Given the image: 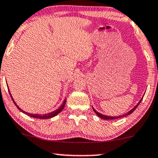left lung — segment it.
<instances>
[{"mask_svg": "<svg viewBox=\"0 0 158 158\" xmlns=\"http://www.w3.org/2000/svg\"><path fill=\"white\" fill-rule=\"evenodd\" d=\"M142 99H143V97L142 98V99H141L140 101H139V103L137 104L136 105L134 106V108H133V109H132L131 110H130V111L128 112H127V113H126V114H123V115H119V116H118V117H117V116H116V117H112V116H106V115H104V114H101V113H99V112H97V110H94V107H93V110H94V111L95 112V113L97 114V115L99 116L100 118H102V119H104V120H114V119H118V118H123V117L128 116V115H129V114H131L132 112H134V110L136 109V108H137V106H138L139 105V104L141 103V102H142Z\"/></svg>", "mask_w": 158, "mask_h": 158, "instance_id": "left-lung-1", "label": "left lung"}]
</instances>
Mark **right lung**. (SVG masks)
<instances>
[{
    "label": "right lung",
    "instance_id": "1",
    "mask_svg": "<svg viewBox=\"0 0 158 158\" xmlns=\"http://www.w3.org/2000/svg\"><path fill=\"white\" fill-rule=\"evenodd\" d=\"M9 94H10V96H11V99L13 100V102L14 103V104H15V105L16 106V107H17L18 109L20 110V111L22 112L24 114H26L27 115L30 116V117H32V118H38V119H49V118H53V117H55L56 115H57V114H58L61 111H62V110L64 109V106H65V103H66V99H65L64 100V102H63L62 104H61V105L59 106L58 109L56 110H54V112H49V113L44 114H32V113H29V112H27L25 111H24V110H21V108L19 107V106H18L17 104H16V102H14V99H13V98H12L11 94V93H10V91H9Z\"/></svg>",
    "mask_w": 158,
    "mask_h": 158
}]
</instances>
